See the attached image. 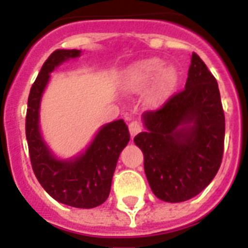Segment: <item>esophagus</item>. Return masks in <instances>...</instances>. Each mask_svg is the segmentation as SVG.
I'll list each match as a JSON object with an SVG mask.
<instances>
[{"label": "esophagus", "mask_w": 248, "mask_h": 248, "mask_svg": "<svg viewBox=\"0 0 248 248\" xmlns=\"http://www.w3.org/2000/svg\"><path fill=\"white\" fill-rule=\"evenodd\" d=\"M128 128H129V133H131L132 137H135L139 133V132H141L142 126L141 124L139 122H131L129 123V125H128Z\"/></svg>", "instance_id": "obj_1"}]
</instances>
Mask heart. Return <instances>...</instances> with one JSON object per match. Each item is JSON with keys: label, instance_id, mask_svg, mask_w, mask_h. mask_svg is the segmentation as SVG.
<instances>
[{"label": "heart", "instance_id": "obj_1", "mask_svg": "<svg viewBox=\"0 0 248 248\" xmlns=\"http://www.w3.org/2000/svg\"><path fill=\"white\" fill-rule=\"evenodd\" d=\"M157 77L159 78L158 79ZM156 78L157 80L148 96V102L153 106H157L170 96L177 87L178 74L174 68L169 67L165 70V63L160 59L141 61V62L136 63L128 71L125 79H124V84H125L126 90L137 92L145 90L146 87L151 86Z\"/></svg>", "mask_w": 248, "mask_h": 248}]
</instances>
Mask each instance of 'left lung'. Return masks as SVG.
<instances>
[{
  "instance_id": "8db88e82",
  "label": "left lung",
  "mask_w": 248,
  "mask_h": 248,
  "mask_svg": "<svg viewBox=\"0 0 248 248\" xmlns=\"http://www.w3.org/2000/svg\"><path fill=\"white\" fill-rule=\"evenodd\" d=\"M145 131L135 137L144 153L152 191L165 202L200 194L216 177L223 156L225 113L216 78L196 52L185 90L142 115Z\"/></svg>"
}]
</instances>
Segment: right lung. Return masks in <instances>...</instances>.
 I'll return each instance as SVG.
<instances>
[{"mask_svg": "<svg viewBox=\"0 0 248 248\" xmlns=\"http://www.w3.org/2000/svg\"><path fill=\"white\" fill-rule=\"evenodd\" d=\"M80 55V50H55L43 63L31 86L26 112V139L32 170L39 184L61 203L92 209L109 196L112 177L122 151L129 141L124 120L106 124L86 152L71 160H59L43 141L39 131V106L50 74L55 67Z\"/></svg>", "mask_w": 248, "mask_h": 248, "instance_id": "1", "label": "right lung"}]
</instances>
